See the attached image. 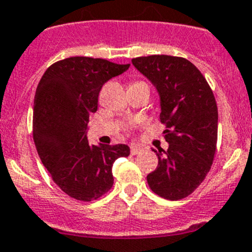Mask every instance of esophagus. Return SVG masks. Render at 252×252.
<instances>
[{
	"label": "esophagus",
	"mask_w": 252,
	"mask_h": 252,
	"mask_svg": "<svg viewBox=\"0 0 252 252\" xmlns=\"http://www.w3.org/2000/svg\"><path fill=\"white\" fill-rule=\"evenodd\" d=\"M141 151H142V149L140 146H137V145H132V146H131V150H130L131 155H137V154H140Z\"/></svg>",
	"instance_id": "obj_1"
}]
</instances>
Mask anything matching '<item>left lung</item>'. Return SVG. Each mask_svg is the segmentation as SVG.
Listing matches in <instances>:
<instances>
[{
    "mask_svg": "<svg viewBox=\"0 0 252 252\" xmlns=\"http://www.w3.org/2000/svg\"><path fill=\"white\" fill-rule=\"evenodd\" d=\"M132 63L156 86L161 97V124L167 151L158 149V168L147 184L166 200L188 197L211 168L218 144V105L210 85L184 57L152 55Z\"/></svg>",
    "mask_w": 252,
    "mask_h": 252,
    "instance_id": "obj_1",
    "label": "left lung"
}]
</instances>
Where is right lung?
<instances>
[{
	"label": "right lung",
	"instance_id": "add662e5",
	"mask_svg": "<svg viewBox=\"0 0 252 252\" xmlns=\"http://www.w3.org/2000/svg\"><path fill=\"white\" fill-rule=\"evenodd\" d=\"M130 67L76 56L52 63L41 77L33 102V141L55 184L78 201L97 200L114 185L112 165L130 155L127 145H90V114L110 78Z\"/></svg>",
	"mask_w": 252,
	"mask_h": 252
}]
</instances>
